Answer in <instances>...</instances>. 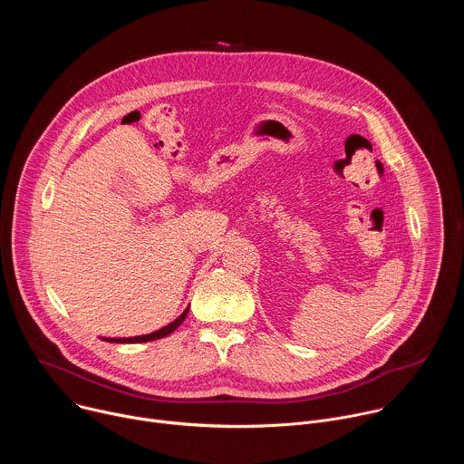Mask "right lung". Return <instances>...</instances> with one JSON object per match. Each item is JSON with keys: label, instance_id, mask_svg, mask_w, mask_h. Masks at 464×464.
<instances>
[{"label": "right lung", "instance_id": "obj_1", "mask_svg": "<svg viewBox=\"0 0 464 464\" xmlns=\"http://www.w3.org/2000/svg\"><path fill=\"white\" fill-rule=\"evenodd\" d=\"M187 314H188V308H185V310H183V314H181L178 319H174V321H172V323H169L167 326H163V328L156 330V333H152V334L134 336V338H104V342H110V343H143V342H154V340L165 338V336H169L170 333H174V330H176V328L185 321Z\"/></svg>", "mask_w": 464, "mask_h": 464}]
</instances>
